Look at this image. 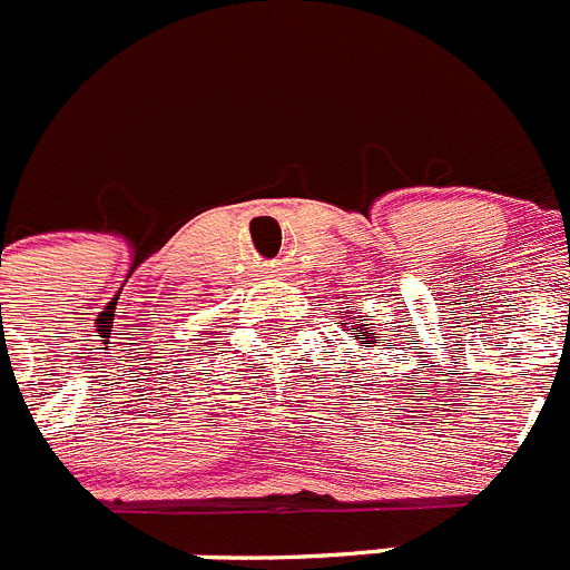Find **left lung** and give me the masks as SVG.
<instances>
[{
  "instance_id": "8db88e82",
  "label": "left lung",
  "mask_w": 570,
  "mask_h": 570,
  "mask_svg": "<svg viewBox=\"0 0 570 570\" xmlns=\"http://www.w3.org/2000/svg\"><path fill=\"white\" fill-rule=\"evenodd\" d=\"M353 331H356V327H353ZM362 331H364V338H367V342H362L364 347H379V344H373V342H381V338L379 336H370L367 327H362Z\"/></svg>"
}]
</instances>
